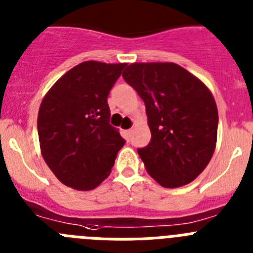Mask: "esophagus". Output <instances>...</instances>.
Masks as SVG:
<instances>
[{
    "instance_id": "34e87169",
    "label": "esophagus",
    "mask_w": 253,
    "mask_h": 253,
    "mask_svg": "<svg viewBox=\"0 0 253 253\" xmlns=\"http://www.w3.org/2000/svg\"><path fill=\"white\" fill-rule=\"evenodd\" d=\"M125 135H126L127 140H131L132 135H133V131H132V129H126V131H125Z\"/></svg>"
}]
</instances>
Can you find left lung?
Listing matches in <instances>:
<instances>
[{
    "label": "left lung",
    "mask_w": 253,
    "mask_h": 253,
    "mask_svg": "<svg viewBox=\"0 0 253 253\" xmlns=\"http://www.w3.org/2000/svg\"><path fill=\"white\" fill-rule=\"evenodd\" d=\"M122 77L146 107L151 141L137 152L147 172L164 188L194 180L217 143L218 110L211 90L174 63H133Z\"/></svg>",
    "instance_id": "left-lung-1"
}]
</instances>
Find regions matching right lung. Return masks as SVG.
Returning <instances> with one entry per match:
<instances>
[{
	"mask_svg": "<svg viewBox=\"0 0 253 253\" xmlns=\"http://www.w3.org/2000/svg\"><path fill=\"white\" fill-rule=\"evenodd\" d=\"M126 65L84 61L45 94L38 116L40 149L64 185L92 190L110 175L125 140L110 125L107 98Z\"/></svg>",
	"mask_w": 253,
	"mask_h": 253,
	"instance_id": "right-lung-1",
	"label": "right lung"
}]
</instances>
